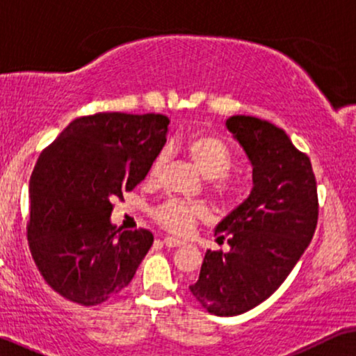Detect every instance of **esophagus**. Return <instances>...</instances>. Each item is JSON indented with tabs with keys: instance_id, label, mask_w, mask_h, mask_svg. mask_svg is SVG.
Returning <instances> with one entry per match:
<instances>
[{
	"instance_id": "34e87169",
	"label": "esophagus",
	"mask_w": 356,
	"mask_h": 356,
	"mask_svg": "<svg viewBox=\"0 0 356 356\" xmlns=\"http://www.w3.org/2000/svg\"><path fill=\"white\" fill-rule=\"evenodd\" d=\"M163 243H164V245H168V248H181V245L186 244L184 241L177 239V238H172V236H168V238H164Z\"/></svg>"
}]
</instances>
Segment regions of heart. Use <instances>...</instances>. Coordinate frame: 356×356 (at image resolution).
Instances as JSON below:
<instances>
[{
    "label": "heart",
    "instance_id": "heart-1",
    "mask_svg": "<svg viewBox=\"0 0 356 356\" xmlns=\"http://www.w3.org/2000/svg\"><path fill=\"white\" fill-rule=\"evenodd\" d=\"M184 151L192 161L193 165L198 169L203 177L215 182V191L220 195H227L231 191L229 182L222 175L227 174L231 168V153L216 136L208 134H197L191 136L184 145ZM165 161L164 154H159L154 159L149 169V177L156 179L161 174ZM207 208L200 203L169 200L161 205L154 211L156 221L170 233L188 234L193 229L197 221L207 218Z\"/></svg>",
    "mask_w": 356,
    "mask_h": 356
}]
</instances>
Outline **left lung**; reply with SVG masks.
<instances>
[{"mask_svg": "<svg viewBox=\"0 0 356 356\" xmlns=\"http://www.w3.org/2000/svg\"><path fill=\"white\" fill-rule=\"evenodd\" d=\"M225 127L252 165L248 198L215 227L229 252L207 250L192 295L216 316L259 306L295 267L317 225V187L309 158L273 123L233 115Z\"/></svg>", "mask_w": 356, "mask_h": 356, "instance_id": "left-lung-1", "label": "left lung"}]
</instances>
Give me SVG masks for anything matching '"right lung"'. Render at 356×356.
Returning <instances> with one entry per match:
<instances>
[{
    "label": "right lung",
    "mask_w": 356,
    "mask_h": 356,
    "mask_svg": "<svg viewBox=\"0 0 356 356\" xmlns=\"http://www.w3.org/2000/svg\"><path fill=\"white\" fill-rule=\"evenodd\" d=\"M168 127L159 113H96L76 118L42 151L27 238L42 277L66 300L101 305L135 277L153 234L112 225V200L146 177Z\"/></svg>",
    "instance_id": "1"
}]
</instances>
